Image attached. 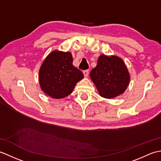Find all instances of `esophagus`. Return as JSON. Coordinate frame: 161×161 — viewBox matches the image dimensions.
<instances>
[{
	"label": "esophagus",
	"mask_w": 161,
	"mask_h": 161,
	"mask_svg": "<svg viewBox=\"0 0 161 161\" xmlns=\"http://www.w3.org/2000/svg\"><path fill=\"white\" fill-rule=\"evenodd\" d=\"M83 73H84V75L85 77H87L88 76V70H84L83 71Z\"/></svg>",
	"instance_id": "obj_1"
}]
</instances>
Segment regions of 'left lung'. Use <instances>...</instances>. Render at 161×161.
<instances>
[{"mask_svg": "<svg viewBox=\"0 0 161 161\" xmlns=\"http://www.w3.org/2000/svg\"><path fill=\"white\" fill-rule=\"evenodd\" d=\"M90 77L100 96L111 99L122 94L129 86L130 75L124 61L117 56L102 54Z\"/></svg>", "mask_w": 161, "mask_h": 161, "instance_id": "1", "label": "left lung"}]
</instances>
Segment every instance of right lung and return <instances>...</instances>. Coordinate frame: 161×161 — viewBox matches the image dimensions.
Wrapping results in <instances>:
<instances>
[{"instance_id": "1", "label": "right lung", "mask_w": 161, "mask_h": 161, "mask_svg": "<svg viewBox=\"0 0 161 161\" xmlns=\"http://www.w3.org/2000/svg\"><path fill=\"white\" fill-rule=\"evenodd\" d=\"M69 52L54 50L46 57L39 73L42 90L48 96L61 99L73 92L75 85L84 78V75L73 65Z\"/></svg>"}]
</instances>
